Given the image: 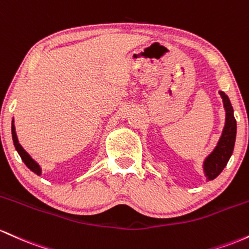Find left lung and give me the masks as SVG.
<instances>
[{
    "mask_svg": "<svg viewBox=\"0 0 249 249\" xmlns=\"http://www.w3.org/2000/svg\"><path fill=\"white\" fill-rule=\"evenodd\" d=\"M219 93L222 97L223 107L226 110V122L216 147L203 161V172H205V177L209 181L214 180L230 161L236 138V120L234 117L231 103L223 91H219Z\"/></svg>",
    "mask_w": 249,
    "mask_h": 249,
    "instance_id": "left-lung-1",
    "label": "left lung"
}]
</instances>
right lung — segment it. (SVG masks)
<instances>
[{
	"label": "right lung",
	"mask_w": 249,
	"mask_h": 249,
	"mask_svg": "<svg viewBox=\"0 0 249 249\" xmlns=\"http://www.w3.org/2000/svg\"><path fill=\"white\" fill-rule=\"evenodd\" d=\"M12 135H13L14 146H15L16 150H18V155L21 156L22 161H23L24 163H26V166L30 170H32V172H34L35 174H37V175H41L42 174V169H41L40 164H38L37 162H36L34 159L32 158V156L28 154L26 150L23 149V147H22L21 144H19L18 135H16V132H15V125H14V120L12 121Z\"/></svg>",
	"instance_id": "add662e5"
}]
</instances>
